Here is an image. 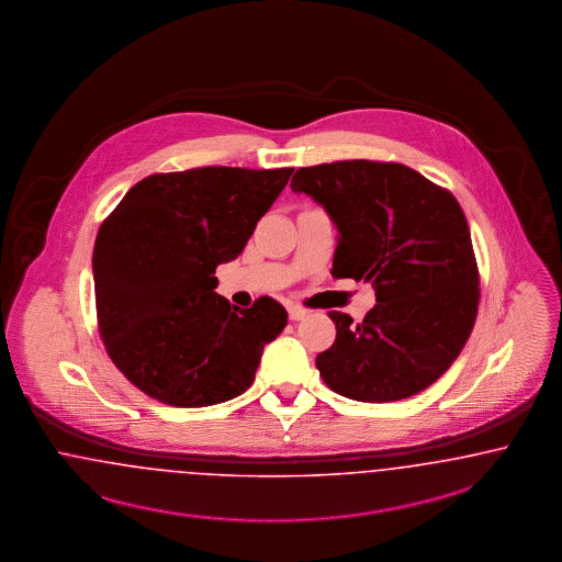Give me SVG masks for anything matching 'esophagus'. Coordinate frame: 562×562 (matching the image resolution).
<instances>
[{
    "label": "esophagus",
    "mask_w": 562,
    "mask_h": 562,
    "mask_svg": "<svg viewBox=\"0 0 562 562\" xmlns=\"http://www.w3.org/2000/svg\"><path fill=\"white\" fill-rule=\"evenodd\" d=\"M307 314H310V312L303 310V307H299V305H291V307H289V315H291V319H294V322H296V319H303Z\"/></svg>",
    "instance_id": "34e87169"
}]
</instances>
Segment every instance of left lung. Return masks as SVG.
I'll return each instance as SVG.
<instances>
[{
	"label": "left lung",
	"instance_id": "obj_1",
	"mask_svg": "<svg viewBox=\"0 0 562 562\" xmlns=\"http://www.w3.org/2000/svg\"><path fill=\"white\" fill-rule=\"evenodd\" d=\"M338 229L335 278L372 282L376 305L358 326L330 312L335 345L315 358L324 382L356 402H397L437 381L471 337L479 270L458 201L400 162L338 160L299 169Z\"/></svg>",
	"mask_w": 562,
	"mask_h": 562
}]
</instances>
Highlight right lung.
I'll return each mask as SVG.
<instances>
[{
  "label": "right lung",
  "instance_id": "1",
  "mask_svg": "<svg viewBox=\"0 0 562 562\" xmlns=\"http://www.w3.org/2000/svg\"><path fill=\"white\" fill-rule=\"evenodd\" d=\"M292 169L201 167L137 181L98 229V328L114 366L153 400L204 407L243 395L289 314L270 296L217 294Z\"/></svg>",
  "mask_w": 562,
  "mask_h": 562
}]
</instances>
